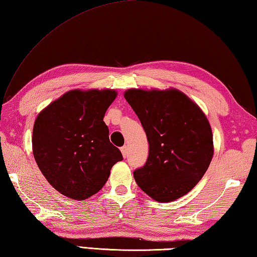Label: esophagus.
Wrapping results in <instances>:
<instances>
[{
  "instance_id": "esophagus-1",
  "label": "esophagus",
  "mask_w": 257,
  "mask_h": 257,
  "mask_svg": "<svg viewBox=\"0 0 257 257\" xmlns=\"http://www.w3.org/2000/svg\"><path fill=\"white\" fill-rule=\"evenodd\" d=\"M121 154L123 156V158H125L128 156V149H127V146H123V147H121Z\"/></svg>"
}]
</instances>
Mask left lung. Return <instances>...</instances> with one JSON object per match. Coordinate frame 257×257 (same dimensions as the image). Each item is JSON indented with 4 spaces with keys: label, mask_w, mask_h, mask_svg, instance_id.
Here are the masks:
<instances>
[{
    "label": "left lung",
    "mask_w": 257,
    "mask_h": 257,
    "mask_svg": "<svg viewBox=\"0 0 257 257\" xmlns=\"http://www.w3.org/2000/svg\"><path fill=\"white\" fill-rule=\"evenodd\" d=\"M123 95L149 143L147 162L134 172L136 183L162 203L189 193L214 155L212 128L202 109L177 89H129Z\"/></svg>",
    "instance_id": "left-lung-1"
}]
</instances>
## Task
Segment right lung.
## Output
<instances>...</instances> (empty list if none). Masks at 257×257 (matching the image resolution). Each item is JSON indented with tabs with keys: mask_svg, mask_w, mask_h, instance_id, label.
Masks as SVG:
<instances>
[{
	"mask_svg": "<svg viewBox=\"0 0 257 257\" xmlns=\"http://www.w3.org/2000/svg\"><path fill=\"white\" fill-rule=\"evenodd\" d=\"M115 97L117 92L110 89L71 90L35 119V162L50 185L69 198L84 200L98 193L112 166L122 160L103 121Z\"/></svg>",
	"mask_w": 257,
	"mask_h": 257,
	"instance_id": "obj_1",
	"label": "right lung"
}]
</instances>
